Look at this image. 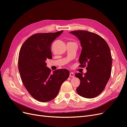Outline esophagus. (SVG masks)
<instances>
[{"instance_id": "obj_1", "label": "esophagus", "mask_w": 127, "mask_h": 127, "mask_svg": "<svg viewBox=\"0 0 127 127\" xmlns=\"http://www.w3.org/2000/svg\"><path fill=\"white\" fill-rule=\"evenodd\" d=\"M69 76L70 77H75V75H74V74L73 72H70V75H69Z\"/></svg>"}]
</instances>
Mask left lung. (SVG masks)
Listing matches in <instances>:
<instances>
[{
  "mask_svg": "<svg viewBox=\"0 0 127 127\" xmlns=\"http://www.w3.org/2000/svg\"><path fill=\"white\" fill-rule=\"evenodd\" d=\"M78 37L82 50L79 58L80 67H85V74L77 73L80 80L76 91L82 97L92 98L104 90L110 77L112 57L108 44L98 34L86 31L70 32Z\"/></svg>",
  "mask_w": 127,
  "mask_h": 127,
  "instance_id": "8db88e82",
  "label": "left lung"
}]
</instances>
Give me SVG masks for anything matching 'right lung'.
Returning <instances> with one entry per match:
<instances>
[{"label": "right lung", "mask_w": 127, "mask_h": 127, "mask_svg": "<svg viewBox=\"0 0 127 127\" xmlns=\"http://www.w3.org/2000/svg\"><path fill=\"white\" fill-rule=\"evenodd\" d=\"M63 32L34 34L24 42L19 53L18 70L22 82L30 95L41 102L55 98L62 84L69 76L66 69L51 73L46 66V60L52 57V42Z\"/></svg>", "instance_id": "obj_1"}]
</instances>
